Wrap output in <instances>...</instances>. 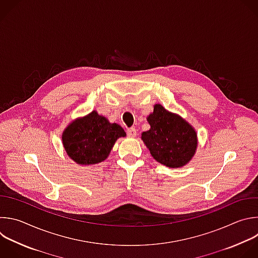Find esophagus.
<instances>
[{"mask_svg":"<svg viewBox=\"0 0 258 258\" xmlns=\"http://www.w3.org/2000/svg\"><path fill=\"white\" fill-rule=\"evenodd\" d=\"M126 134H127V136H128V137H131V138H134V137H136V136H137V130H136L135 127H131V128H127V131H126Z\"/></svg>","mask_w":258,"mask_h":258,"instance_id":"esophagus-1","label":"esophagus"}]
</instances>
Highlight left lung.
<instances>
[{"instance_id": "obj_1", "label": "left lung", "mask_w": 258, "mask_h": 258, "mask_svg": "<svg viewBox=\"0 0 258 258\" xmlns=\"http://www.w3.org/2000/svg\"><path fill=\"white\" fill-rule=\"evenodd\" d=\"M148 121L151 128L142 134V140L153 158L171 168L184 166L198 146L197 133L191 125L160 104L155 105Z\"/></svg>"}]
</instances>
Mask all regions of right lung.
Here are the masks:
<instances>
[{
	"instance_id": "obj_1",
	"label": "right lung",
	"mask_w": 258,
	"mask_h": 258,
	"mask_svg": "<svg viewBox=\"0 0 258 258\" xmlns=\"http://www.w3.org/2000/svg\"><path fill=\"white\" fill-rule=\"evenodd\" d=\"M125 137L123 128L96 111L70 124L62 135L64 150L78 164H96L109 155L115 141Z\"/></svg>"
}]
</instances>
